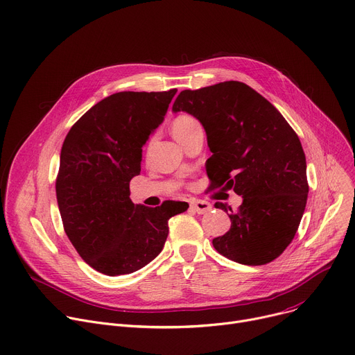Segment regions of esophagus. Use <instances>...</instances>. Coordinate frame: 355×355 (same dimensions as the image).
<instances>
[{
	"label": "esophagus",
	"mask_w": 355,
	"mask_h": 355,
	"mask_svg": "<svg viewBox=\"0 0 355 355\" xmlns=\"http://www.w3.org/2000/svg\"><path fill=\"white\" fill-rule=\"evenodd\" d=\"M191 208L198 212V214H205V212H208L212 207L209 202L207 201H202V200H196V201H191Z\"/></svg>",
	"instance_id": "34e87169"
}]
</instances>
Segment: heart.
<instances>
[{
    "instance_id": "1",
    "label": "heart",
    "mask_w": 355,
    "mask_h": 355,
    "mask_svg": "<svg viewBox=\"0 0 355 355\" xmlns=\"http://www.w3.org/2000/svg\"><path fill=\"white\" fill-rule=\"evenodd\" d=\"M196 123H197V121L194 120V118L188 116V115H180V116H177L175 120L173 121V124H171L173 135H177L178 132H181V131L187 130L188 127L193 125V124H196Z\"/></svg>"
}]
</instances>
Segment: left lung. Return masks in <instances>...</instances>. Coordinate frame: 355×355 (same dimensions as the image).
Instances as JSON below:
<instances>
[{"label": "left lung", "instance_id": "1", "mask_svg": "<svg viewBox=\"0 0 355 355\" xmlns=\"http://www.w3.org/2000/svg\"><path fill=\"white\" fill-rule=\"evenodd\" d=\"M173 111H185L202 124L212 155L207 161L211 188L243 197L230 211L231 228L212 240L228 259L264 266L293 241L302 218L309 182L302 146L281 112L240 81L184 89Z\"/></svg>", "mask_w": 355, "mask_h": 355}]
</instances>
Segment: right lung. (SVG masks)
<instances>
[{"label":"right lung","instance_id":"right-lung-1","mask_svg":"<svg viewBox=\"0 0 355 355\" xmlns=\"http://www.w3.org/2000/svg\"><path fill=\"white\" fill-rule=\"evenodd\" d=\"M177 88L123 91L91 107L68 131L55 193L67 237L84 261L110 277L143 268L161 252L168 220L188 204L150 208L130 198L143 146L164 121Z\"/></svg>","mask_w":355,"mask_h":355}]
</instances>
